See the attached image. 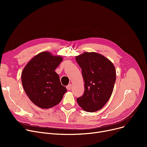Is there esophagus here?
Instances as JSON below:
<instances>
[{"label":"esophagus","mask_w":147,"mask_h":147,"mask_svg":"<svg viewBox=\"0 0 147 147\" xmlns=\"http://www.w3.org/2000/svg\"><path fill=\"white\" fill-rule=\"evenodd\" d=\"M71 87H72V84H69L68 86H67V90H70L71 89Z\"/></svg>","instance_id":"obj_1"}]
</instances>
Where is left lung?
<instances>
[{"instance_id":"8db88e82","label":"left lung","mask_w":147,"mask_h":147,"mask_svg":"<svg viewBox=\"0 0 147 147\" xmlns=\"http://www.w3.org/2000/svg\"><path fill=\"white\" fill-rule=\"evenodd\" d=\"M84 82L83 95L77 101L87 112H95L105 105L113 93L116 72L112 62L101 54L84 52L76 57Z\"/></svg>"}]
</instances>
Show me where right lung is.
Segmentation results:
<instances>
[{
  "label": "right lung",
  "mask_w": 147,
  "mask_h": 147,
  "mask_svg": "<svg viewBox=\"0 0 147 147\" xmlns=\"http://www.w3.org/2000/svg\"><path fill=\"white\" fill-rule=\"evenodd\" d=\"M63 58L48 51L34 56L24 68L21 82L26 94L33 104L48 109L58 105L67 92L55 71Z\"/></svg>",
  "instance_id": "1"
}]
</instances>
